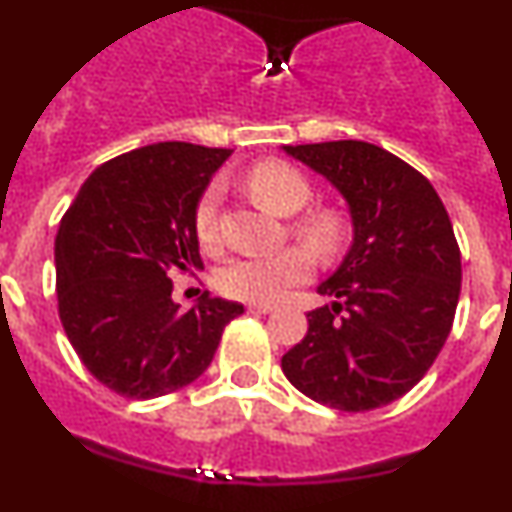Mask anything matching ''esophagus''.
I'll return each mask as SVG.
<instances>
[{
	"instance_id": "esophagus-1",
	"label": "esophagus",
	"mask_w": 512,
	"mask_h": 512,
	"mask_svg": "<svg viewBox=\"0 0 512 512\" xmlns=\"http://www.w3.org/2000/svg\"><path fill=\"white\" fill-rule=\"evenodd\" d=\"M247 309H250V312H257V314L275 312V307H272V304H247Z\"/></svg>"
}]
</instances>
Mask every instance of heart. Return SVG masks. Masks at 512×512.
<instances>
[{"instance_id": "b5f03b06", "label": "heart", "mask_w": 512, "mask_h": 512, "mask_svg": "<svg viewBox=\"0 0 512 512\" xmlns=\"http://www.w3.org/2000/svg\"><path fill=\"white\" fill-rule=\"evenodd\" d=\"M250 190L262 205L280 215H292L307 205L312 188L307 178L292 165L280 160H265L247 175ZM220 183H210L200 195L195 208V235L200 245L215 247L220 242ZM294 232L302 237L317 255H337L344 242V220L332 210H314L294 223ZM312 272V257L302 247H287L272 255H242L230 260L220 270L218 285L225 294L247 302L270 304L282 299L292 287L302 285Z\"/></svg>"}]
</instances>
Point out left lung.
I'll return each mask as SVG.
<instances>
[{
	"label": "left lung",
	"mask_w": 512,
	"mask_h": 512,
	"mask_svg": "<svg viewBox=\"0 0 512 512\" xmlns=\"http://www.w3.org/2000/svg\"><path fill=\"white\" fill-rule=\"evenodd\" d=\"M347 200L354 240L317 287L332 304L282 356L294 389L339 411H371L423 379L451 334L461 250L433 185L394 153L364 141L282 146Z\"/></svg>",
	"instance_id": "8db88e82"
}]
</instances>
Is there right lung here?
Masks as SVG:
<instances>
[{
	"label": "right lung",
	"mask_w": 512,
	"mask_h": 512,
	"mask_svg": "<svg viewBox=\"0 0 512 512\" xmlns=\"http://www.w3.org/2000/svg\"><path fill=\"white\" fill-rule=\"evenodd\" d=\"M230 148L165 141L98 165L54 245L59 317L86 369L126 399L198 379L240 302H173V272L203 267L195 208Z\"/></svg>",
	"instance_id": "add662e5"
}]
</instances>
